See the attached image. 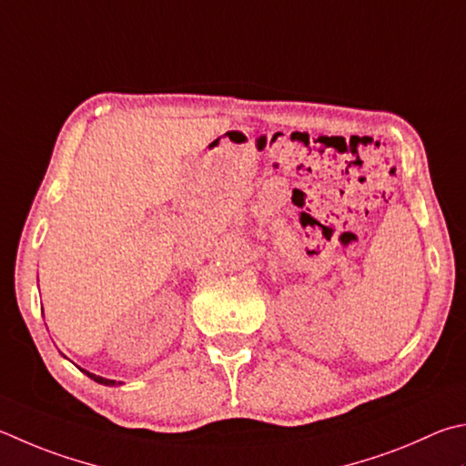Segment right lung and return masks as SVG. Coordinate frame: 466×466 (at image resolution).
<instances>
[{"label": "right lung", "instance_id": "right-lung-1", "mask_svg": "<svg viewBox=\"0 0 466 466\" xmlns=\"http://www.w3.org/2000/svg\"><path fill=\"white\" fill-rule=\"evenodd\" d=\"M83 370V369H81ZM83 373H86L89 379H93V380H96V383H99V385H107V387H116V385H122L120 383V380H117V383H116V380L114 379H106V377H99V375H93V373H89V370H83Z\"/></svg>", "mask_w": 466, "mask_h": 466}]
</instances>
